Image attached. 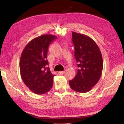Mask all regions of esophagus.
Wrapping results in <instances>:
<instances>
[{"label": "esophagus", "mask_w": 124, "mask_h": 124, "mask_svg": "<svg viewBox=\"0 0 124 124\" xmlns=\"http://www.w3.org/2000/svg\"><path fill=\"white\" fill-rule=\"evenodd\" d=\"M64 72H65V71H60L59 72V73L60 75H63L64 73Z\"/></svg>", "instance_id": "1"}]
</instances>
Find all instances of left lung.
<instances>
[{
  "label": "left lung",
  "instance_id": "1",
  "mask_svg": "<svg viewBox=\"0 0 124 124\" xmlns=\"http://www.w3.org/2000/svg\"><path fill=\"white\" fill-rule=\"evenodd\" d=\"M72 40L78 68L75 77L69 80V85L76 92L86 93L96 85L101 77L102 56L95 42L88 36L72 32Z\"/></svg>",
  "mask_w": 124,
  "mask_h": 124
}]
</instances>
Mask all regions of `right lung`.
<instances>
[{
	"instance_id": "1",
	"label": "right lung",
	"mask_w": 124,
	"mask_h": 124,
	"mask_svg": "<svg viewBox=\"0 0 124 124\" xmlns=\"http://www.w3.org/2000/svg\"><path fill=\"white\" fill-rule=\"evenodd\" d=\"M57 37L44 35L29 43L22 53L20 70L23 82L36 94H43L51 90L54 75L48 67L47 52L49 44Z\"/></svg>"
}]
</instances>
